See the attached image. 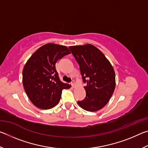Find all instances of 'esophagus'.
Listing matches in <instances>:
<instances>
[{
  "instance_id": "esophagus-1",
  "label": "esophagus",
  "mask_w": 148,
  "mask_h": 148,
  "mask_svg": "<svg viewBox=\"0 0 148 148\" xmlns=\"http://www.w3.org/2000/svg\"><path fill=\"white\" fill-rule=\"evenodd\" d=\"M71 85H72V87H75V82L74 81H72V82H71Z\"/></svg>"
}]
</instances>
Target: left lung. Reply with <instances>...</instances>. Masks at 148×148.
<instances>
[{
  "label": "left lung",
  "mask_w": 148,
  "mask_h": 148,
  "mask_svg": "<svg viewBox=\"0 0 148 148\" xmlns=\"http://www.w3.org/2000/svg\"><path fill=\"white\" fill-rule=\"evenodd\" d=\"M79 64L86 91V99L77 101L79 106L89 112L102 109L110 101L116 87L113 66L100 50L93 45L70 46Z\"/></svg>",
  "instance_id": "left-lung-1"
}]
</instances>
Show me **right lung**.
<instances>
[{
	"label": "right lung",
	"mask_w": 148,
	"mask_h": 148,
	"mask_svg": "<svg viewBox=\"0 0 148 148\" xmlns=\"http://www.w3.org/2000/svg\"><path fill=\"white\" fill-rule=\"evenodd\" d=\"M71 53L68 47L48 43L36 50L23 70V85L29 99L35 106L47 110L56 106L61 99L62 90L71 86L60 80L56 63Z\"/></svg>",
	"instance_id": "right-lung-1"
}]
</instances>
